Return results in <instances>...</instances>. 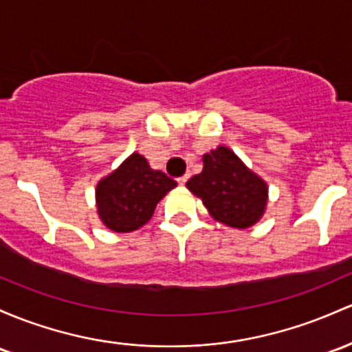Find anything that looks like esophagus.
<instances>
[{
	"instance_id": "34e87169",
	"label": "esophagus",
	"mask_w": 352,
	"mask_h": 352,
	"mask_svg": "<svg viewBox=\"0 0 352 352\" xmlns=\"http://www.w3.org/2000/svg\"><path fill=\"white\" fill-rule=\"evenodd\" d=\"M188 177H190V175H188V173H185V175H182V177H179V179H177V182H179L180 185H185V184H187Z\"/></svg>"
}]
</instances>
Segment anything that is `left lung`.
I'll return each mask as SVG.
<instances>
[{
  "mask_svg": "<svg viewBox=\"0 0 352 352\" xmlns=\"http://www.w3.org/2000/svg\"><path fill=\"white\" fill-rule=\"evenodd\" d=\"M187 188L202 199L214 219L237 229L254 226L267 204V185L226 146L204 155V170Z\"/></svg>",
  "mask_w": 352,
  "mask_h": 352,
  "instance_id": "1",
  "label": "left lung"
}]
</instances>
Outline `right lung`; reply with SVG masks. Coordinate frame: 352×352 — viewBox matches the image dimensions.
<instances>
[{"label": "right lung", "mask_w": 352, "mask_h": 352, "mask_svg": "<svg viewBox=\"0 0 352 352\" xmlns=\"http://www.w3.org/2000/svg\"><path fill=\"white\" fill-rule=\"evenodd\" d=\"M177 182L132 153L96 187L100 219L113 232H132L150 220L157 204Z\"/></svg>", "instance_id": "add662e5"}]
</instances>
